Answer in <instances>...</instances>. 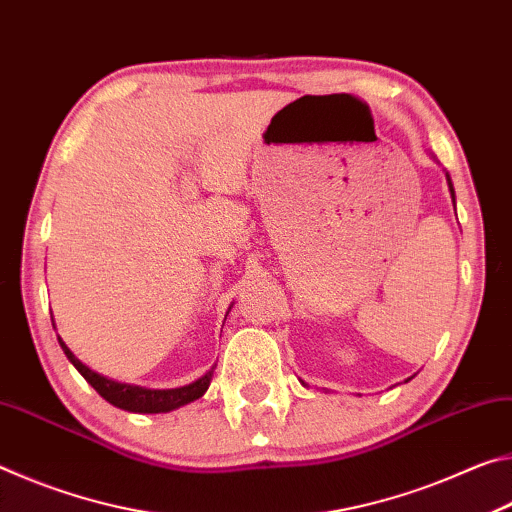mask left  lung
<instances>
[{"mask_svg":"<svg viewBox=\"0 0 512 512\" xmlns=\"http://www.w3.org/2000/svg\"><path fill=\"white\" fill-rule=\"evenodd\" d=\"M447 176V185H449V194H452V201H454V185H452V178H449V173H445Z\"/></svg>","mask_w":512,"mask_h":512,"instance_id":"obj_1","label":"left lung"}]
</instances>
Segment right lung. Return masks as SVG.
Here are the masks:
<instances>
[{"label": "right lung", "mask_w": 512, "mask_h": 512, "mask_svg": "<svg viewBox=\"0 0 512 512\" xmlns=\"http://www.w3.org/2000/svg\"><path fill=\"white\" fill-rule=\"evenodd\" d=\"M60 348H63L65 357L74 363V368L81 372L85 381L97 391L103 400L110 402L112 406L124 411H133V413H167L178 409V406H185L189 402L203 397L212 381V372H205L201 379H196L194 384L183 386V388H169V391H151V388H142V386H131V384H119V381H112L103 375H97V372L90 370L85 363L74 357L72 350L67 348L63 339L58 336Z\"/></svg>", "instance_id": "obj_1"}]
</instances>
